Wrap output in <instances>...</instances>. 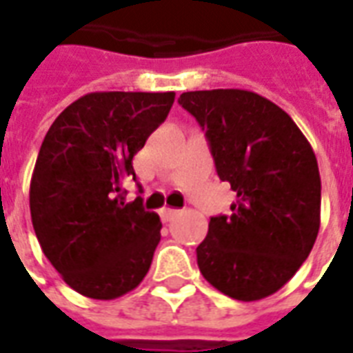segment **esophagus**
<instances>
[{"instance_id":"obj_1","label":"esophagus","mask_w":353,"mask_h":353,"mask_svg":"<svg viewBox=\"0 0 353 353\" xmlns=\"http://www.w3.org/2000/svg\"><path fill=\"white\" fill-rule=\"evenodd\" d=\"M177 209H170V207H165L163 211H161V220L163 222H170V220H174L177 216Z\"/></svg>"}]
</instances>
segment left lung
<instances>
[{"instance_id":"8db88e82","label":"left lung","mask_w":353,"mask_h":353,"mask_svg":"<svg viewBox=\"0 0 353 353\" xmlns=\"http://www.w3.org/2000/svg\"><path fill=\"white\" fill-rule=\"evenodd\" d=\"M205 131L216 174L236 192L196 248L209 283L241 302L278 292L313 250L320 228L319 163L294 120L241 88L183 92Z\"/></svg>"}]
</instances>
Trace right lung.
I'll list each match as a JSON object with an SVG mask.
<instances>
[{"mask_svg":"<svg viewBox=\"0 0 353 353\" xmlns=\"http://www.w3.org/2000/svg\"><path fill=\"white\" fill-rule=\"evenodd\" d=\"M174 92H90L51 123L34 165L29 207L40 248L66 283L114 300L141 283L161 241L142 198L123 201L133 157L165 122Z\"/></svg>","mask_w":353,"mask_h":353,"instance_id":"add662e5","label":"right lung"}]
</instances>
